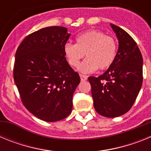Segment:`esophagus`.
<instances>
[{
    "mask_svg": "<svg viewBox=\"0 0 151 151\" xmlns=\"http://www.w3.org/2000/svg\"><path fill=\"white\" fill-rule=\"evenodd\" d=\"M80 78H81L82 81H85V80L88 79V77L86 76H85V75L80 74Z\"/></svg>",
    "mask_w": 151,
    "mask_h": 151,
    "instance_id": "1",
    "label": "esophagus"
}]
</instances>
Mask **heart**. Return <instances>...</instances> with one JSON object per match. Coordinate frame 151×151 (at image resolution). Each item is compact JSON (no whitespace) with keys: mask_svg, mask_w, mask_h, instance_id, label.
<instances>
[{"mask_svg":"<svg viewBox=\"0 0 151 151\" xmlns=\"http://www.w3.org/2000/svg\"><path fill=\"white\" fill-rule=\"evenodd\" d=\"M116 42L101 31L90 30L78 35L76 44L66 43L64 54L71 66L76 67L85 54L87 57L79 64L78 70L82 73L104 70L111 66L116 56Z\"/></svg>","mask_w":151,"mask_h":151,"instance_id":"heart-1","label":"heart"}]
</instances>
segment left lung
Wrapping results in <instances>:
<instances>
[{
  "label": "left lung",
  "mask_w": 151,
  "mask_h": 151,
  "mask_svg": "<svg viewBox=\"0 0 151 151\" xmlns=\"http://www.w3.org/2000/svg\"><path fill=\"white\" fill-rule=\"evenodd\" d=\"M119 41L116 59L104 73L90 76L96 111L114 118L127 113L134 104L143 81V58L138 45L125 30L110 23Z\"/></svg>",
  "instance_id": "left-lung-1"
}]
</instances>
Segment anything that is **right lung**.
Returning a JSON list of instances; mask_svg holds the SVG:
<instances>
[{
  "label": "right lung",
  "instance_id": "1",
  "mask_svg": "<svg viewBox=\"0 0 151 151\" xmlns=\"http://www.w3.org/2000/svg\"><path fill=\"white\" fill-rule=\"evenodd\" d=\"M69 36L65 27L44 28L26 36L16 52L13 78L22 104L46 122L71 113L73 93L80 82L64 54Z\"/></svg>",
  "mask_w": 151,
  "mask_h": 151
}]
</instances>
